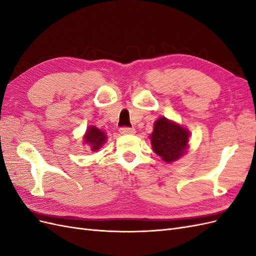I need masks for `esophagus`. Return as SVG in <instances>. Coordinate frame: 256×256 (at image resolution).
I'll list each match as a JSON object with an SVG mask.
<instances>
[{"label": "esophagus", "instance_id": "esophagus-1", "mask_svg": "<svg viewBox=\"0 0 256 256\" xmlns=\"http://www.w3.org/2000/svg\"><path fill=\"white\" fill-rule=\"evenodd\" d=\"M120 132L122 134H132L136 132L134 128H131V127H122L120 129Z\"/></svg>", "mask_w": 256, "mask_h": 256}]
</instances>
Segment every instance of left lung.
Segmentation results:
<instances>
[{
  "label": "left lung",
  "instance_id": "obj_1",
  "mask_svg": "<svg viewBox=\"0 0 256 256\" xmlns=\"http://www.w3.org/2000/svg\"><path fill=\"white\" fill-rule=\"evenodd\" d=\"M189 136L187 129L164 116L154 122L150 136L152 150L162 160L171 164L186 154L189 146Z\"/></svg>",
  "mask_w": 256,
  "mask_h": 256
}]
</instances>
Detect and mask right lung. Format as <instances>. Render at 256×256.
<instances>
[{
	"mask_svg": "<svg viewBox=\"0 0 256 256\" xmlns=\"http://www.w3.org/2000/svg\"><path fill=\"white\" fill-rule=\"evenodd\" d=\"M106 141V134L95 126H90L84 136V142L90 146L92 152L98 150Z\"/></svg>",
	"mask_w": 256,
	"mask_h": 256,
	"instance_id": "obj_1",
	"label": "right lung"
}]
</instances>
